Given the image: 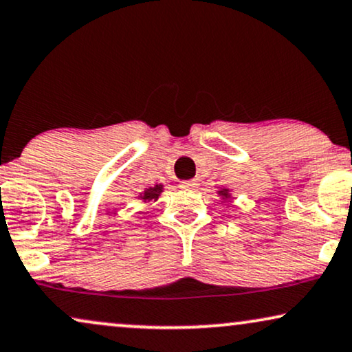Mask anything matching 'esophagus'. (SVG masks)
<instances>
[{
	"instance_id": "34e87169",
	"label": "esophagus",
	"mask_w": 352,
	"mask_h": 352,
	"mask_svg": "<svg viewBox=\"0 0 352 352\" xmlns=\"http://www.w3.org/2000/svg\"><path fill=\"white\" fill-rule=\"evenodd\" d=\"M181 187H182V189H187V190H194V189H197V187H199V181H197V179L184 181V182H181Z\"/></svg>"
}]
</instances>
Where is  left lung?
<instances>
[{
    "mask_svg": "<svg viewBox=\"0 0 352 352\" xmlns=\"http://www.w3.org/2000/svg\"><path fill=\"white\" fill-rule=\"evenodd\" d=\"M218 194H219L221 197H223V199H226V200H228L229 197H230V192H229V189H219V190H218Z\"/></svg>",
    "mask_w": 352,
    "mask_h": 352,
    "instance_id": "1",
    "label": "left lung"
}]
</instances>
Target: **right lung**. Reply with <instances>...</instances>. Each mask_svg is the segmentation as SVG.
Returning <instances> with one entry per match:
<instances>
[{"label":"right lung","mask_w":352,"mask_h":352,"mask_svg":"<svg viewBox=\"0 0 352 352\" xmlns=\"http://www.w3.org/2000/svg\"><path fill=\"white\" fill-rule=\"evenodd\" d=\"M162 192H163V186L162 184H157V186L148 187V189L144 190L142 194L139 195V199L144 200V201H155L158 197H160Z\"/></svg>","instance_id":"obj_1"}]
</instances>
